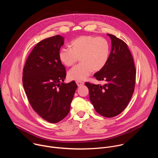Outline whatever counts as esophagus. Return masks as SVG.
Masks as SVG:
<instances>
[{
    "label": "esophagus",
    "mask_w": 158,
    "mask_h": 158,
    "mask_svg": "<svg viewBox=\"0 0 158 158\" xmlns=\"http://www.w3.org/2000/svg\"><path fill=\"white\" fill-rule=\"evenodd\" d=\"M76 84H77V86H79V87L84 84V83L83 82H82V81H76Z\"/></svg>",
    "instance_id": "34e87169"
}]
</instances>
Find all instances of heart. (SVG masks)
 Masks as SVG:
<instances>
[{"label": "heart", "instance_id": "heart-1", "mask_svg": "<svg viewBox=\"0 0 158 158\" xmlns=\"http://www.w3.org/2000/svg\"><path fill=\"white\" fill-rule=\"evenodd\" d=\"M71 45V49L61 48L58 54L60 61L67 67L73 65L80 58L81 64L67 73L71 81L85 80L93 71L102 70L109 60V44L103 37L82 35L73 40Z\"/></svg>", "mask_w": 158, "mask_h": 158}]
</instances>
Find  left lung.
<instances>
[{"label":"left lung","mask_w":158,"mask_h":158,"mask_svg":"<svg viewBox=\"0 0 158 158\" xmlns=\"http://www.w3.org/2000/svg\"><path fill=\"white\" fill-rule=\"evenodd\" d=\"M111 39V51L104 68L94 74L102 85L85 82L89 98L95 110L106 118L118 116L129 104L136 82V68L127 45L115 35L107 34Z\"/></svg>","instance_id":"8db88e82"}]
</instances>
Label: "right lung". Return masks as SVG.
Wrapping results in <instances>:
<instances>
[{
  "instance_id": "obj_1",
  "label": "right lung",
  "mask_w": 158,
  "mask_h": 158,
  "mask_svg": "<svg viewBox=\"0 0 158 158\" xmlns=\"http://www.w3.org/2000/svg\"><path fill=\"white\" fill-rule=\"evenodd\" d=\"M64 38L57 35L38 42L26 60L22 83L33 109L44 119L57 123L69 112L77 87L65 84V68L58 56Z\"/></svg>"
}]
</instances>
